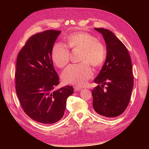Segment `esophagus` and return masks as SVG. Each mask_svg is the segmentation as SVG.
I'll return each mask as SVG.
<instances>
[{"mask_svg":"<svg viewBox=\"0 0 149 149\" xmlns=\"http://www.w3.org/2000/svg\"><path fill=\"white\" fill-rule=\"evenodd\" d=\"M74 89L75 91H79L82 89V88H80V87H78V86H74Z\"/></svg>","mask_w":149,"mask_h":149,"instance_id":"obj_1","label":"esophagus"}]
</instances>
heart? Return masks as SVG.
I'll list each match as a JSON object with an SVG mask.
<instances>
[{
	"instance_id": "b5f03b06",
	"label": "heart",
	"mask_w": 149,
	"mask_h": 149,
	"mask_svg": "<svg viewBox=\"0 0 149 149\" xmlns=\"http://www.w3.org/2000/svg\"><path fill=\"white\" fill-rule=\"evenodd\" d=\"M66 44L70 48L81 50L79 64H71L61 73L65 83L82 86L93 75L94 66L101 65L106 57V49L97 38L86 32L74 33L68 36ZM66 45L56 42L52 49V59L58 68H63L70 61V49Z\"/></svg>"
}]
</instances>
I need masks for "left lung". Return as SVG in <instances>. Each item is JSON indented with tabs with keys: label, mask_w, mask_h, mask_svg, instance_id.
Instances as JSON below:
<instances>
[{
	"label": "left lung",
	"mask_w": 149,
	"mask_h": 149,
	"mask_svg": "<svg viewBox=\"0 0 149 149\" xmlns=\"http://www.w3.org/2000/svg\"><path fill=\"white\" fill-rule=\"evenodd\" d=\"M106 43V61L92 89L93 106L97 114L107 118L122 114L127 108L134 85L132 61L124 45L109 30L94 28ZM101 84V85L99 84Z\"/></svg>",
	"instance_id": "obj_1"
}]
</instances>
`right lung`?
Masks as SVG:
<instances>
[{
    "label": "right lung",
    "instance_id": "obj_1",
    "mask_svg": "<svg viewBox=\"0 0 149 149\" xmlns=\"http://www.w3.org/2000/svg\"><path fill=\"white\" fill-rule=\"evenodd\" d=\"M60 30H48L30 37L17 56L16 93L21 106L30 118L42 124L60 120L65 114L71 86L57 90L59 76L54 69L52 49Z\"/></svg>",
    "mask_w": 149,
    "mask_h": 149
}]
</instances>
